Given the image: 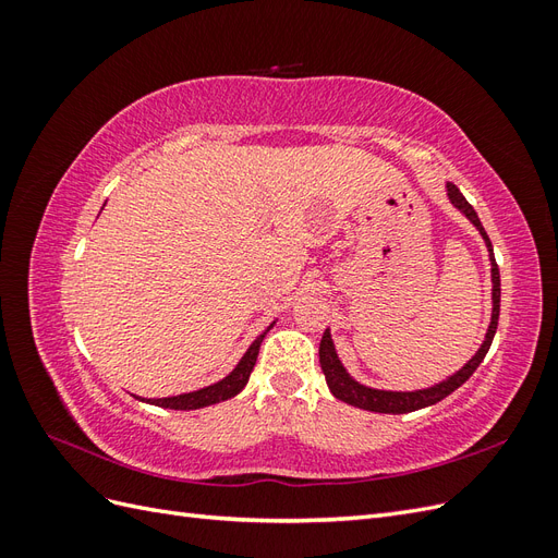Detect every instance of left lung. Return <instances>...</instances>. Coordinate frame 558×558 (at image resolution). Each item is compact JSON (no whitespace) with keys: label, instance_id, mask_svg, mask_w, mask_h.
Wrapping results in <instances>:
<instances>
[{"label":"left lung","instance_id":"obj_1","mask_svg":"<svg viewBox=\"0 0 558 558\" xmlns=\"http://www.w3.org/2000/svg\"><path fill=\"white\" fill-rule=\"evenodd\" d=\"M445 189H447V197H449L451 205L459 209L482 234V240H484L486 251H488V260H492V283H494V289H492V324H488V328H486L484 342L475 351V356H472L461 369H456V373H451L442 381L424 386V388H416V391H384V388L365 386V384H361L359 379H353L349 375V369L342 365L340 356H337L330 328H326L324 337H320V344H318L320 369H324L330 393L337 400L353 404V408L367 410V412H379V414H408V412L430 408V404L440 402L442 398L453 393L456 388L470 379V375L480 367V363L486 356L488 347H492V342H494V335H496V328H498V314H500V272H498V265H496V258H494V246H492V240H488L486 230L480 223L477 211L470 207V202L463 197V193L449 181H447Z\"/></svg>","mask_w":558,"mask_h":558}]
</instances>
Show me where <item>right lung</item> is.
Segmentation results:
<instances>
[{
    "mask_svg": "<svg viewBox=\"0 0 558 558\" xmlns=\"http://www.w3.org/2000/svg\"><path fill=\"white\" fill-rule=\"evenodd\" d=\"M275 324H277V318L267 326V330H263L256 340L251 342V347L244 351L240 363L234 365L223 379H218L205 388H197V391L181 393V396H167V398H140L137 396V398L142 402L156 404V408H167V410H199V408H209V404H216V402H223L228 398H234L246 386V381L251 377V369H253V365H256V359H258L260 342L265 340V335L272 330Z\"/></svg>",
    "mask_w": 558,
    "mask_h": 558,
    "instance_id": "obj_1",
    "label": "right lung"
}]
</instances>
